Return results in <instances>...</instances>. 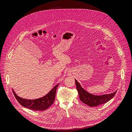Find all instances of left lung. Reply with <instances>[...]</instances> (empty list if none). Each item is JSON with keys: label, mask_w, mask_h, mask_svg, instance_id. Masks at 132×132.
<instances>
[{"label": "left lung", "mask_w": 132, "mask_h": 132, "mask_svg": "<svg viewBox=\"0 0 132 132\" xmlns=\"http://www.w3.org/2000/svg\"><path fill=\"white\" fill-rule=\"evenodd\" d=\"M75 81L80 100L82 102L91 107L97 106L110 101L111 98L114 97L117 92L116 91L112 93L101 95H93L89 93L88 92L84 89L81 86L80 84L77 81V80H75Z\"/></svg>", "instance_id": "8db88e82"}]
</instances>
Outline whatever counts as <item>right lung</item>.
Masks as SVG:
<instances>
[{
    "label": "right lung",
    "instance_id": "1",
    "mask_svg": "<svg viewBox=\"0 0 132 132\" xmlns=\"http://www.w3.org/2000/svg\"><path fill=\"white\" fill-rule=\"evenodd\" d=\"M59 84V83L55 85L45 96L37 99L30 100L23 98L18 96L14 90H13V92L18 102L22 106L32 110L43 111L47 109L53 103L57 88Z\"/></svg>",
    "mask_w": 132,
    "mask_h": 132
}]
</instances>
